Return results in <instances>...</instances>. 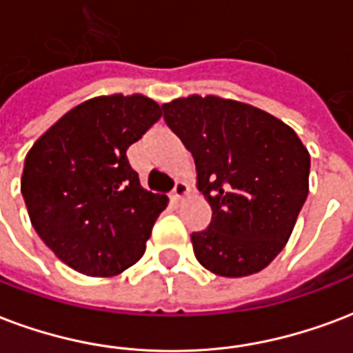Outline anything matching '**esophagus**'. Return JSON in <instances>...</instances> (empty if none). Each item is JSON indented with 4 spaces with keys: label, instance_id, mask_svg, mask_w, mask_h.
Instances as JSON below:
<instances>
[{
    "label": "esophagus",
    "instance_id": "34e87169",
    "mask_svg": "<svg viewBox=\"0 0 353 353\" xmlns=\"http://www.w3.org/2000/svg\"><path fill=\"white\" fill-rule=\"evenodd\" d=\"M189 192V185L185 183V181H177L176 187H174V190L170 192V198L174 200V202H179L181 198L185 196Z\"/></svg>",
    "mask_w": 353,
    "mask_h": 353
}]
</instances>
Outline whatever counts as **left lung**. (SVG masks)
I'll return each mask as SVG.
<instances>
[{"mask_svg":"<svg viewBox=\"0 0 353 353\" xmlns=\"http://www.w3.org/2000/svg\"><path fill=\"white\" fill-rule=\"evenodd\" d=\"M163 110L192 153L198 190L213 211L210 226L190 234L196 260L221 276L268 268L309 194L307 148L281 119L230 99L190 95Z\"/></svg>","mask_w":353,"mask_h":353,"instance_id":"obj_1","label":"left lung"}]
</instances>
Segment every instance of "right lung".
<instances>
[{
    "mask_svg": "<svg viewBox=\"0 0 353 353\" xmlns=\"http://www.w3.org/2000/svg\"><path fill=\"white\" fill-rule=\"evenodd\" d=\"M161 116L143 95L95 97L67 112L26 157L31 224L72 270L112 276L142 258L168 198L142 189L127 150Z\"/></svg>",
    "mask_w": 353,
    "mask_h": 353,
    "instance_id": "obj_1",
    "label": "right lung"
}]
</instances>
